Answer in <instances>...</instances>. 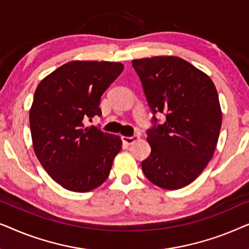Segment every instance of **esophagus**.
<instances>
[{
	"instance_id": "esophagus-1",
	"label": "esophagus",
	"mask_w": 249,
	"mask_h": 249,
	"mask_svg": "<svg viewBox=\"0 0 249 249\" xmlns=\"http://www.w3.org/2000/svg\"><path fill=\"white\" fill-rule=\"evenodd\" d=\"M138 139H139L138 136H132V137H127V136H124V137H122V142L127 145H131V144H134L135 142H137Z\"/></svg>"
}]
</instances>
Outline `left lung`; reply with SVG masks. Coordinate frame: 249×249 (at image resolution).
<instances>
[{"instance_id": "8db88e82", "label": "left lung", "mask_w": 249, "mask_h": 249, "mask_svg": "<svg viewBox=\"0 0 249 249\" xmlns=\"http://www.w3.org/2000/svg\"><path fill=\"white\" fill-rule=\"evenodd\" d=\"M153 113L166 120L147 131L152 152L142 169L160 188L175 190L192 183L215 152L222 111L213 81L178 56L132 60ZM156 121V118H154Z\"/></svg>"}]
</instances>
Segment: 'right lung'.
Listing matches in <instances>:
<instances>
[{"label":"right lung","mask_w":249,"mask_h":249,"mask_svg":"<svg viewBox=\"0 0 249 249\" xmlns=\"http://www.w3.org/2000/svg\"><path fill=\"white\" fill-rule=\"evenodd\" d=\"M122 70L120 62L71 61L36 88L29 111L34 152L64 189L90 192L110 175L121 138L85 122L102 114L101 96Z\"/></svg>","instance_id":"add662e5"}]
</instances>
